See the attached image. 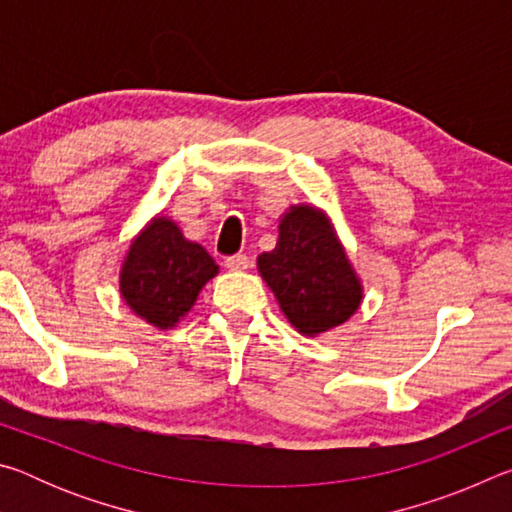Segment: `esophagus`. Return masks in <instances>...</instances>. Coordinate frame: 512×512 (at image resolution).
I'll return each instance as SVG.
<instances>
[{
  "label": "esophagus",
  "mask_w": 512,
  "mask_h": 512,
  "mask_svg": "<svg viewBox=\"0 0 512 512\" xmlns=\"http://www.w3.org/2000/svg\"><path fill=\"white\" fill-rule=\"evenodd\" d=\"M223 266L228 268V271H246V268L250 266V259L244 255V253H239V255H232V257H225V262H223Z\"/></svg>",
  "instance_id": "34e87169"
}]
</instances>
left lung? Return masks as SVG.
<instances>
[{"mask_svg": "<svg viewBox=\"0 0 512 512\" xmlns=\"http://www.w3.org/2000/svg\"><path fill=\"white\" fill-rule=\"evenodd\" d=\"M277 230L275 248L257 257V268L284 316L305 336L343 325L363 289L332 223L314 205H293Z\"/></svg>", "mask_w": 512, "mask_h": 512, "instance_id": "1", "label": "left lung"}]
</instances>
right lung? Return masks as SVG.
Listing matches in <instances>:
<instances>
[{
    "label": "right lung",
    "mask_w": 512,
    "mask_h": 512,
    "mask_svg": "<svg viewBox=\"0 0 512 512\" xmlns=\"http://www.w3.org/2000/svg\"><path fill=\"white\" fill-rule=\"evenodd\" d=\"M216 273L219 266L201 244L187 241L167 216H155L128 248L119 291L146 323L169 329L194 307Z\"/></svg>",
    "instance_id": "1"
}]
</instances>
